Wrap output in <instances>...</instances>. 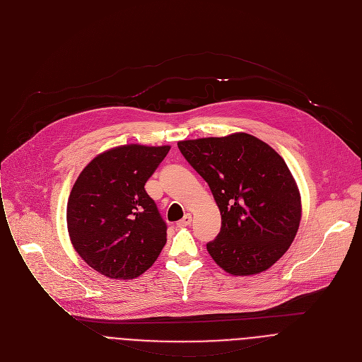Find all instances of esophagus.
<instances>
[{
	"mask_svg": "<svg viewBox=\"0 0 362 362\" xmlns=\"http://www.w3.org/2000/svg\"><path fill=\"white\" fill-rule=\"evenodd\" d=\"M191 221H192V216H191L189 214H187V215L184 216V218H182L181 221H178V223H177V227H178V228H184V227H188V226L191 224Z\"/></svg>",
	"mask_w": 362,
	"mask_h": 362,
	"instance_id": "34e87169",
	"label": "esophagus"
}]
</instances>
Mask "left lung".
I'll return each instance as SVG.
<instances>
[{
  "label": "left lung",
  "instance_id": "8db88e82",
  "mask_svg": "<svg viewBox=\"0 0 362 362\" xmlns=\"http://www.w3.org/2000/svg\"><path fill=\"white\" fill-rule=\"evenodd\" d=\"M178 148L221 212V231L206 244L212 259L233 275L267 271L301 221L300 189L282 157L247 132L178 141Z\"/></svg>",
  "mask_w": 362,
  "mask_h": 362
}]
</instances>
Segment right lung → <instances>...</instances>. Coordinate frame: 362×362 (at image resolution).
Returning a JSON list of instances; mask_svg holds the SVG:
<instances>
[{
	"instance_id": "obj_1",
	"label": "right lung",
	"mask_w": 362,
	"mask_h": 362,
	"mask_svg": "<svg viewBox=\"0 0 362 362\" xmlns=\"http://www.w3.org/2000/svg\"><path fill=\"white\" fill-rule=\"evenodd\" d=\"M170 146L127 144L98 154L78 175L66 204L72 247L100 274L132 279L146 272L167 243V226L147 180Z\"/></svg>"
}]
</instances>
